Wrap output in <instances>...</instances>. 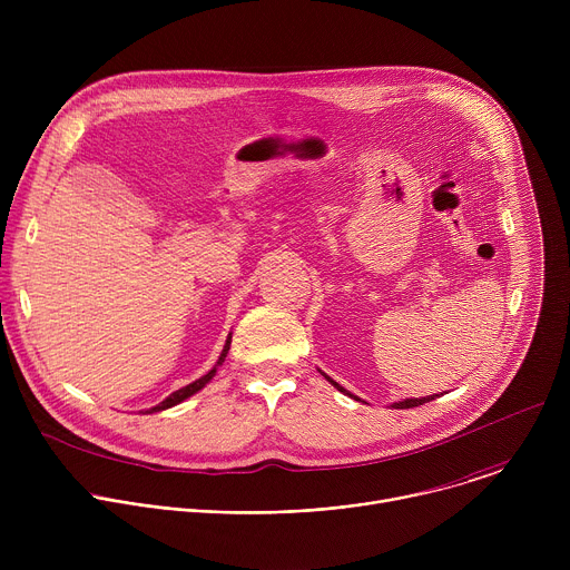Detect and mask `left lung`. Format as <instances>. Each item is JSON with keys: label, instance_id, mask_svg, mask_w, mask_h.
I'll use <instances>...</instances> for the list:
<instances>
[{"label": "left lung", "instance_id": "1", "mask_svg": "<svg viewBox=\"0 0 570 570\" xmlns=\"http://www.w3.org/2000/svg\"><path fill=\"white\" fill-rule=\"evenodd\" d=\"M322 376H324V379H327V381H330V383H332V385H334V387H336V390H341V392H343V394H347V396H352V399H356V401H361V399H358V396H356V394H352V392H350V390H345V387H343V385H341V383H336V381H334V379H332V376H327V374H324V372H322ZM435 396H438V394H429V396H420V399H403V401H394V403H392V409H415V405H422V403H429V401H433V399H435Z\"/></svg>", "mask_w": 570, "mask_h": 570}]
</instances>
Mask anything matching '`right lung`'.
Returning <instances> with one entry per match:
<instances>
[{
    "mask_svg": "<svg viewBox=\"0 0 570 570\" xmlns=\"http://www.w3.org/2000/svg\"><path fill=\"white\" fill-rule=\"evenodd\" d=\"M229 343H232V334L227 336V341H225V345H223V352H220V356H218V361H216V365L207 372V374H203L200 379H196L194 383H189V385H185V387H180V390H176V392H171L165 401H159L157 405H153V409H148V411H144L146 415H153V413H161V411H167V409H174V405H178V403H183L185 399H189V396H194L198 390H203L214 376H216V370L223 365V361H225V356H227V352H229Z\"/></svg>",
    "mask_w": 570,
    "mask_h": 570,
    "instance_id": "obj_1",
    "label": "right lung"
}]
</instances>
